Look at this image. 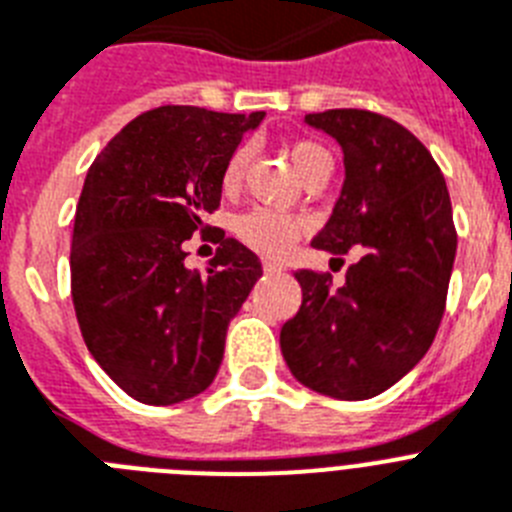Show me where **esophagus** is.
<instances>
[{
	"instance_id": "1",
	"label": "esophagus",
	"mask_w": 512,
	"mask_h": 512,
	"mask_svg": "<svg viewBox=\"0 0 512 512\" xmlns=\"http://www.w3.org/2000/svg\"><path fill=\"white\" fill-rule=\"evenodd\" d=\"M263 270L265 273H281L283 265L276 263V260H263Z\"/></svg>"
}]
</instances>
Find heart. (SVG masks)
Masks as SVG:
<instances>
[{"label":"heart","mask_w":512,"mask_h":512,"mask_svg":"<svg viewBox=\"0 0 512 512\" xmlns=\"http://www.w3.org/2000/svg\"><path fill=\"white\" fill-rule=\"evenodd\" d=\"M291 163L294 169L299 171V176H307L309 171L320 166V163L330 161L328 150L320 148L317 143H294L289 148ZM252 158V150L247 145L236 148L229 156L226 166H223L221 184L226 192H234L244 179V171H247V163ZM307 231V221L299 216H289V213H278V210L268 208H255L244 213L239 221H236V236L242 239L247 247L263 252V255H283L286 249L294 244L296 236H302Z\"/></svg>","instance_id":"obj_1"}]
</instances>
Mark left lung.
Masks as SVG:
<instances>
[{"instance_id": "1", "label": "left lung", "mask_w": 512, "mask_h": 512, "mask_svg": "<svg viewBox=\"0 0 512 512\" xmlns=\"http://www.w3.org/2000/svg\"><path fill=\"white\" fill-rule=\"evenodd\" d=\"M304 122L343 150V187L312 247L359 252L346 283L294 273L302 307L281 328V351L304 388L367 401L419 364L440 328L458 236L440 166L406 127L364 109Z\"/></svg>"}]
</instances>
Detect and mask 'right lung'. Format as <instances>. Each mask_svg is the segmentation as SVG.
I'll list each match as a JSON object with an SVG mask.
<instances>
[{
	"instance_id": "right-lung-1",
	"label": "right lung",
	"mask_w": 512,
	"mask_h": 512,
	"mask_svg": "<svg viewBox=\"0 0 512 512\" xmlns=\"http://www.w3.org/2000/svg\"><path fill=\"white\" fill-rule=\"evenodd\" d=\"M265 111L158 106L132 119L88 169L72 231V302L85 346L135 401L171 406L216 380L226 330L260 257L221 239L205 273L184 242L221 205V176Z\"/></svg>"
}]
</instances>
